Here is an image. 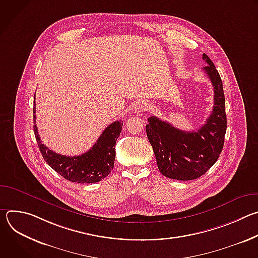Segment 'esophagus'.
Segmentation results:
<instances>
[{"label":"esophagus","instance_id":"esophagus-1","mask_svg":"<svg viewBox=\"0 0 258 258\" xmlns=\"http://www.w3.org/2000/svg\"><path fill=\"white\" fill-rule=\"evenodd\" d=\"M147 109H148V103L145 102V101H140L135 106V112H137V113L143 112Z\"/></svg>","mask_w":258,"mask_h":258}]
</instances>
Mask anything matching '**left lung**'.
Masks as SVG:
<instances>
[{"label": "left lung", "mask_w": 258, "mask_h": 258, "mask_svg": "<svg viewBox=\"0 0 258 258\" xmlns=\"http://www.w3.org/2000/svg\"><path fill=\"white\" fill-rule=\"evenodd\" d=\"M203 67L214 91V105L204 125L193 132L180 131L156 116L148 118L147 137L152 146L159 171L166 177L190 180L203 175L222 153L227 131L223 82L206 54Z\"/></svg>", "instance_id": "left-lung-1"}]
</instances>
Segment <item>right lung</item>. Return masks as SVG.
I'll list each match as a JSON object with an SVG mask.
<instances>
[{"mask_svg": "<svg viewBox=\"0 0 258 258\" xmlns=\"http://www.w3.org/2000/svg\"><path fill=\"white\" fill-rule=\"evenodd\" d=\"M35 102L33 107V132L40 151L46 162L67 180L80 183L98 182L106 177L114 166L115 144L122 128L123 121L116 120L109 124L92 148L79 156L58 154L45 146L35 124Z\"/></svg>", "mask_w": 258, "mask_h": 258, "instance_id": "add662e5", "label": "right lung"}]
</instances>
